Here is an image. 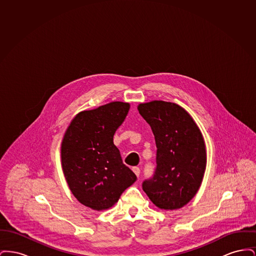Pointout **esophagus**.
Segmentation results:
<instances>
[{
  "label": "esophagus",
  "mask_w": 256,
  "mask_h": 256,
  "mask_svg": "<svg viewBox=\"0 0 256 256\" xmlns=\"http://www.w3.org/2000/svg\"><path fill=\"white\" fill-rule=\"evenodd\" d=\"M132 170H134V172L136 174V176H137V178L140 176V172H141V170H140V169H139L138 167H134Z\"/></svg>",
  "instance_id": "esophagus-1"
}]
</instances>
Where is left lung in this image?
<instances>
[{
  "label": "left lung",
  "instance_id": "1",
  "mask_svg": "<svg viewBox=\"0 0 256 256\" xmlns=\"http://www.w3.org/2000/svg\"><path fill=\"white\" fill-rule=\"evenodd\" d=\"M156 138V169L143 190L164 210L187 204L198 193L206 168L204 136L191 115L180 106L152 100L138 106Z\"/></svg>",
  "mask_w": 256,
  "mask_h": 256
}]
</instances>
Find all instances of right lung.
Wrapping results in <instances>:
<instances>
[{
	"label": "right lung",
	"instance_id": "right-lung-1",
	"mask_svg": "<svg viewBox=\"0 0 256 256\" xmlns=\"http://www.w3.org/2000/svg\"><path fill=\"white\" fill-rule=\"evenodd\" d=\"M130 104L111 102L78 113L61 142V166L74 198L102 211L113 206L135 182V174L122 163L113 136L124 121Z\"/></svg>",
	"mask_w": 256,
	"mask_h": 256
}]
</instances>
